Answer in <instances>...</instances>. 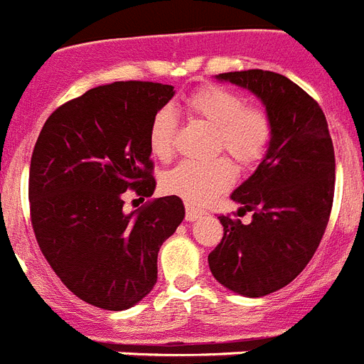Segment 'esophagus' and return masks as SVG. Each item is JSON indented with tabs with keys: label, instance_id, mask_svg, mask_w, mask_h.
<instances>
[{
	"label": "esophagus",
	"instance_id": "1",
	"mask_svg": "<svg viewBox=\"0 0 364 364\" xmlns=\"http://www.w3.org/2000/svg\"><path fill=\"white\" fill-rule=\"evenodd\" d=\"M200 215H203V212H200V210H197V208H193V206L186 208V220H195V219H198Z\"/></svg>",
	"mask_w": 364,
	"mask_h": 364
}]
</instances>
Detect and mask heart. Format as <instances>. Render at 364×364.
<instances>
[{
  "mask_svg": "<svg viewBox=\"0 0 364 364\" xmlns=\"http://www.w3.org/2000/svg\"><path fill=\"white\" fill-rule=\"evenodd\" d=\"M189 116L213 129L212 151H225L239 166H254L262 160L272 138V119L257 105H245L243 95L226 86L206 85L186 97ZM178 121L169 108L154 114L149 127V149L158 160H167L175 149ZM234 180L226 158L206 161L186 160L164 175L167 193L184 198L191 206H204L225 191Z\"/></svg>",
  "mask_w": 364,
  "mask_h": 364,
  "instance_id": "1",
  "label": "heart"
}]
</instances>
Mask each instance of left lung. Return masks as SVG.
Listing matches in <instances>:
<instances>
[{
    "label": "left lung",
    "mask_w": 364,
    "mask_h": 364,
    "mask_svg": "<svg viewBox=\"0 0 364 364\" xmlns=\"http://www.w3.org/2000/svg\"><path fill=\"white\" fill-rule=\"evenodd\" d=\"M262 99L272 138L262 164L230 198L237 215H220L225 235L208 263L226 289L248 298L271 294L306 269L330 220L335 152L318 102L274 71L247 70L217 75Z\"/></svg>",
    "instance_id": "1"
}]
</instances>
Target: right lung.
Wrapping results in <instances>:
<instances>
[{"mask_svg": "<svg viewBox=\"0 0 364 364\" xmlns=\"http://www.w3.org/2000/svg\"><path fill=\"white\" fill-rule=\"evenodd\" d=\"M173 86L121 80L64 102L43 123L29 169L31 223L60 282L108 311L136 306L158 278V250L186 215L176 195L123 210V193L151 197L149 127Z\"/></svg>", "mask_w": 364, "mask_h": 364, "instance_id": "1", "label": "right lung"}]
</instances>
